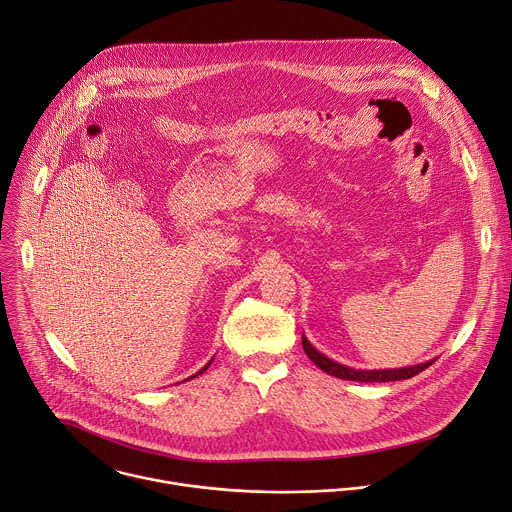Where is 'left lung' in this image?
<instances>
[{"label":"left lung","mask_w":512,"mask_h":512,"mask_svg":"<svg viewBox=\"0 0 512 512\" xmlns=\"http://www.w3.org/2000/svg\"><path fill=\"white\" fill-rule=\"evenodd\" d=\"M301 344L305 354L309 356V360L321 368L323 372L335 376V378H342V380H354V382H392V380H407L417 376L419 372H423L425 368H429L435 360L423 362V364H415V366H407V368H388V370H356L350 366H344L339 362H333L331 358L323 356L319 350H315L311 346L309 339L303 335L301 337Z\"/></svg>","instance_id":"obj_1"}]
</instances>
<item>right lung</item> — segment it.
<instances>
[{
    "instance_id": "right-lung-1",
    "label": "right lung",
    "mask_w": 512,
    "mask_h": 512,
    "mask_svg": "<svg viewBox=\"0 0 512 512\" xmlns=\"http://www.w3.org/2000/svg\"><path fill=\"white\" fill-rule=\"evenodd\" d=\"M211 362H213V360H209V364H207V366H203V368H201V370H199V372H197V374H193V376H191V378H195V376H199V374H203V372H205V370H207V368H209V366H211Z\"/></svg>"
}]
</instances>
